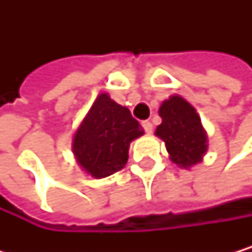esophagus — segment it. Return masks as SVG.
Listing matches in <instances>:
<instances>
[{
  "label": "esophagus",
  "mask_w": 252,
  "mask_h": 252,
  "mask_svg": "<svg viewBox=\"0 0 252 252\" xmlns=\"http://www.w3.org/2000/svg\"><path fill=\"white\" fill-rule=\"evenodd\" d=\"M142 127H143V130L147 131L148 134H151V133H153V130H154L153 124H151L150 121H143V122H142Z\"/></svg>",
  "instance_id": "1"
}]
</instances>
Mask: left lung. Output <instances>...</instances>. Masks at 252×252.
Masks as SVG:
<instances>
[{
	"label": "left lung",
	"instance_id": "1",
	"mask_svg": "<svg viewBox=\"0 0 252 252\" xmlns=\"http://www.w3.org/2000/svg\"><path fill=\"white\" fill-rule=\"evenodd\" d=\"M158 115L161 124L156 136L166 145L171 160L185 169L199 163L207 151V134L196 110L185 98L172 95L161 102Z\"/></svg>",
	"mask_w": 252,
	"mask_h": 252
}]
</instances>
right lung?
I'll use <instances>...</instances> for the list:
<instances>
[{
  "label": "right lung",
  "mask_w": 252,
  "mask_h": 252,
  "mask_svg": "<svg viewBox=\"0 0 252 252\" xmlns=\"http://www.w3.org/2000/svg\"><path fill=\"white\" fill-rule=\"evenodd\" d=\"M142 134L130 110L101 94L74 134L72 151L86 172L104 178L125 166L130 143Z\"/></svg>",
  "instance_id": "obj_1"
}]
</instances>
